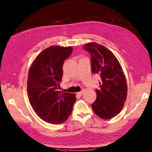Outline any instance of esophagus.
Segmentation results:
<instances>
[{
	"instance_id": "obj_1",
	"label": "esophagus",
	"mask_w": 152,
	"mask_h": 152,
	"mask_svg": "<svg viewBox=\"0 0 152 152\" xmlns=\"http://www.w3.org/2000/svg\"><path fill=\"white\" fill-rule=\"evenodd\" d=\"M83 91H79V92L77 93H76L77 96H79V97H80V96L83 94Z\"/></svg>"
}]
</instances>
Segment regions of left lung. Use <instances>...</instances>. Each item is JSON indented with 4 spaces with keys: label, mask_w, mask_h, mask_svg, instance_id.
<instances>
[{
    "label": "left lung",
    "mask_w": 152,
    "mask_h": 152,
    "mask_svg": "<svg viewBox=\"0 0 152 152\" xmlns=\"http://www.w3.org/2000/svg\"><path fill=\"white\" fill-rule=\"evenodd\" d=\"M83 48L91 54L92 73L101 78L99 88L96 89V99L91 104L93 110L103 119H112L121 112L127 97V86L121 65L103 45L91 42Z\"/></svg>",
    "instance_id": "obj_1"
}]
</instances>
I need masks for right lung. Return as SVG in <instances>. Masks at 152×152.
Listing matches in <instances>:
<instances>
[{
  "label": "right lung",
  "instance_id": "obj_1",
  "mask_svg": "<svg viewBox=\"0 0 152 152\" xmlns=\"http://www.w3.org/2000/svg\"><path fill=\"white\" fill-rule=\"evenodd\" d=\"M73 48L50 46L40 53L29 70L27 91L31 106L42 120L61 124L71 115L76 94L59 91L63 64Z\"/></svg>",
  "mask_w": 152,
  "mask_h": 152
}]
</instances>
